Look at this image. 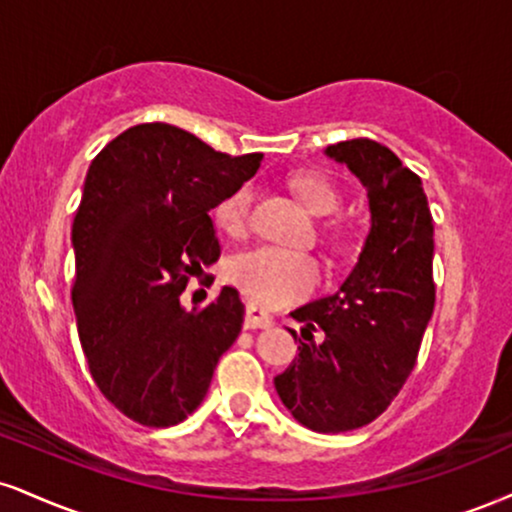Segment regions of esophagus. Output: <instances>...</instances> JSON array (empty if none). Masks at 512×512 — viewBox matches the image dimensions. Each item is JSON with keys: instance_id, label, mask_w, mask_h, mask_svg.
Listing matches in <instances>:
<instances>
[{"instance_id": "esophagus-1", "label": "esophagus", "mask_w": 512, "mask_h": 512, "mask_svg": "<svg viewBox=\"0 0 512 512\" xmlns=\"http://www.w3.org/2000/svg\"><path fill=\"white\" fill-rule=\"evenodd\" d=\"M272 324L274 322L267 310H262L260 305H248V312H245V329H267V326Z\"/></svg>"}]
</instances>
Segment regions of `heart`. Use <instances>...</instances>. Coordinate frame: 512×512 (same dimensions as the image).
Masks as SVG:
<instances>
[{"mask_svg":"<svg viewBox=\"0 0 512 512\" xmlns=\"http://www.w3.org/2000/svg\"><path fill=\"white\" fill-rule=\"evenodd\" d=\"M291 188L305 209L315 217H331L341 207V195L329 181L315 174L291 178ZM252 188L238 186L214 207V221L229 236H243L248 231ZM229 279L264 305H288L310 295L322 281V267L307 252L283 250L276 245H255L240 250L226 267Z\"/></svg>","mask_w":512,"mask_h":512,"instance_id":"heart-1","label":"heart"}]
</instances>
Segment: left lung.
I'll use <instances>...</instances> for the list:
<instances>
[{
  "instance_id": "8db88e82",
  "label": "left lung",
  "mask_w": 512,
  "mask_h": 512,
  "mask_svg": "<svg viewBox=\"0 0 512 512\" xmlns=\"http://www.w3.org/2000/svg\"><path fill=\"white\" fill-rule=\"evenodd\" d=\"M324 155L367 190L369 233L338 291L291 312L305 341L288 329L298 353L274 389L303 427L338 434L377 420L415 367L436 298L434 224L420 176L389 147L357 138Z\"/></svg>"
}]
</instances>
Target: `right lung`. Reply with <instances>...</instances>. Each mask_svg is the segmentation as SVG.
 Segmentation results:
<instances>
[{
	"label": "right lung",
	"mask_w": 512,
	"mask_h": 512,
	"mask_svg": "<svg viewBox=\"0 0 512 512\" xmlns=\"http://www.w3.org/2000/svg\"><path fill=\"white\" fill-rule=\"evenodd\" d=\"M169 123H140L92 159L73 219V312L104 398L145 427H174L207 396L243 329L238 291L186 310L188 276L219 257L209 209L260 169Z\"/></svg>",
	"instance_id": "1"
}]
</instances>
